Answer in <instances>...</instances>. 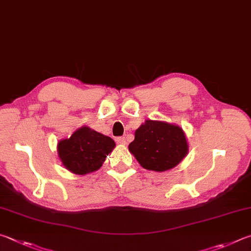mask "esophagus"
<instances>
[{"label":"esophagus","mask_w":251,"mask_h":251,"mask_svg":"<svg viewBox=\"0 0 251 251\" xmlns=\"http://www.w3.org/2000/svg\"><path fill=\"white\" fill-rule=\"evenodd\" d=\"M116 141H117V143H119V144H122V146H126V137H119V138L116 139Z\"/></svg>","instance_id":"34e87169"}]
</instances>
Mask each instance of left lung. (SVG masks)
<instances>
[{"label":"left lung","mask_w":251,"mask_h":251,"mask_svg":"<svg viewBox=\"0 0 251 251\" xmlns=\"http://www.w3.org/2000/svg\"><path fill=\"white\" fill-rule=\"evenodd\" d=\"M129 151L142 168L164 172L175 168L186 156L188 144L185 133L178 126L147 120L135 130Z\"/></svg>","instance_id":"8db88e82"}]
</instances>
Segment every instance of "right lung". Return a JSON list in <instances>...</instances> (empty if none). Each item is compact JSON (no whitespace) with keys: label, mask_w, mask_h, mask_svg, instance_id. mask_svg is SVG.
Segmentation results:
<instances>
[{"label":"right lung","mask_w":251,"mask_h":251,"mask_svg":"<svg viewBox=\"0 0 251 251\" xmlns=\"http://www.w3.org/2000/svg\"><path fill=\"white\" fill-rule=\"evenodd\" d=\"M114 147L116 143L111 138L81 126L70 138L60 140L57 151L66 169L72 173L85 175L99 170Z\"/></svg>","instance_id":"obj_1"}]
</instances>
